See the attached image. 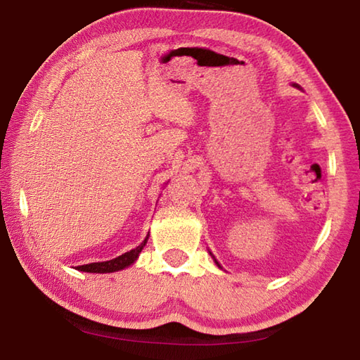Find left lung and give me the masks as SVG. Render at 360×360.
<instances>
[{
  "label": "left lung",
  "instance_id": "left-lung-1",
  "mask_svg": "<svg viewBox=\"0 0 360 360\" xmlns=\"http://www.w3.org/2000/svg\"><path fill=\"white\" fill-rule=\"evenodd\" d=\"M295 87H298V85H297V84H295ZM298 89H300V87H298ZM216 264H217V262H216Z\"/></svg>",
  "mask_w": 360,
  "mask_h": 360
}]
</instances>
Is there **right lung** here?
I'll list each match as a JSON object with an SVG mask.
<instances>
[{
	"label": "right lung",
	"mask_w": 360,
	"mask_h": 360,
	"mask_svg": "<svg viewBox=\"0 0 360 360\" xmlns=\"http://www.w3.org/2000/svg\"><path fill=\"white\" fill-rule=\"evenodd\" d=\"M148 238H149V235L146 236L141 245L136 246L135 249H131V251H129V252L119 255V257H115L112 260L95 262V264H87V265H79L76 270L87 271V273H112V271L124 270V268L130 266L131 264H135V260L138 259L139 252L143 251V248L146 246V243H148Z\"/></svg>",
	"instance_id": "right-lung-1"
}]
</instances>
